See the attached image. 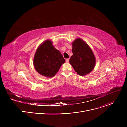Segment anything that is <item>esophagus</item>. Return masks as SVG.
<instances>
[{
  "mask_svg": "<svg viewBox=\"0 0 127 127\" xmlns=\"http://www.w3.org/2000/svg\"><path fill=\"white\" fill-rule=\"evenodd\" d=\"M69 61V59H66V62L68 63Z\"/></svg>",
  "mask_w": 127,
  "mask_h": 127,
  "instance_id": "obj_1",
  "label": "esophagus"
}]
</instances>
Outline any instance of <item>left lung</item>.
Instances as JSON below:
<instances>
[{
  "mask_svg": "<svg viewBox=\"0 0 127 127\" xmlns=\"http://www.w3.org/2000/svg\"><path fill=\"white\" fill-rule=\"evenodd\" d=\"M72 53L69 62L77 74L84 76L89 73L95 65L94 54L89 46L80 38L72 43Z\"/></svg>",
  "mask_w": 127,
  "mask_h": 127,
  "instance_id": "1",
  "label": "left lung"
}]
</instances>
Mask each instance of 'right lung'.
<instances>
[{"mask_svg": "<svg viewBox=\"0 0 127 127\" xmlns=\"http://www.w3.org/2000/svg\"><path fill=\"white\" fill-rule=\"evenodd\" d=\"M65 62L60 52L55 48L50 40H46L38 48L34 54L33 65L41 75L53 77Z\"/></svg>", "mask_w": 127, "mask_h": 127, "instance_id": "obj_1", "label": "right lung"}]
</instances>
